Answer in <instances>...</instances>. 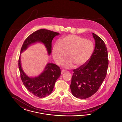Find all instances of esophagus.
Returning <instances> with one entry per match:
<instances>
[{"label": "esophagus", "instance_id": "obj_1", "mask_svg": "<svg viewBox=\"0 0 122 122\" xmlns=\"http://www.w3.org/2000/svg\"><path fill=\"white\" fill-rule=\"evenodd\" d=\"M66 71V70H61V74H63L64 72H65Z\"/></svg>", "mask_w": 122, "mask_h": 122}]
</instances>
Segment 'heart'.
I'll list each match as a JSON object with an SVG mask.
<instances>
[{
	"label": "heart",
	"instance_id": "heart-1",
	"mask_svg": "<svg viewBox=\"0 0 122 122\" xmlns=\"http://www.w3.org/2000/svg\"><path fill=\"white\" fill-rule=\"evenodd\" d=\"M94 51L92 41L77 35L64 36L53 46L52 57L56 63L60 65L67 56L69 58L63 65L66 68L81 67L87 63Z\"/></svg>",
	"mask_w": 122,
	"mask_h": 122
}]
</instances>
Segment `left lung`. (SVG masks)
Instances as JSON below:
<instances>
[{
    "mask_svg": "<svg viewBox=\"0 0 122 122\" xmlns=\"http://www.w3.org/2000/svg\"><path fill=\"white\" fill-rule=\"evenodd\" d=\"M95 47L90 60L85 65L73 70L70 89L76 98L90 97L98 90L107 75L108 53L104 41L92 33Z\"/></svg>",
    "mask_w": 122,
    "mask_h": 122,
    "instance_id": "1",
    "label": "left lung"
}]
</instances>
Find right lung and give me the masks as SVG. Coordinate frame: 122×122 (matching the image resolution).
Segmentation results:
<instances>
[{"instance_id":"right-lung-1","label":"right lung","mask_w":122,"mask_h":122,"mask_svg":"<svg viewBox=\"0 0 122 122\" xmlns=\"http://www.w3.org/2000/svg\"><path fill=\"white\" fill-rule=\"evenodd\" d=\"M58 32L46 29L37 30L29 35L24 42L20 52L25 50L28 46L36 42H41L46 47L48 55L52 52V41L53 38L57 35ZM19 69L20 78L24 85L30 93L39 98L45 97L52 92L55 83L61 75V70L56 64H47L42 73L36 77H30L27 76L22 70L20 54L18 61Z\"/></svg>"}]
</instances>
